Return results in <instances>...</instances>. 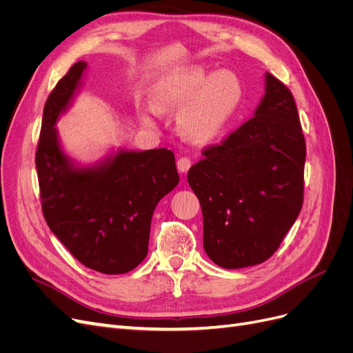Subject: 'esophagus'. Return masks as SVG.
<instances>
[{"instance_id":"obj_1","label":"esophagus","mask_w":353,"mask_h":353,"mask_svg":"<svg viewBox=\"0 0 353 353\" xmlns=\"http://www.w3.org/2000/svg\"><path fill=\"white\" fill-rule=\"evenodd\" d=\"M176 168L181 174H187L188 169L191 168V160L188 157H181L176 162Z\"/></svg>"}]
</instances>
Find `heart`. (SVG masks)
<instances>
[{"mask_svg":"<svg viewBox=\"0 0 353 353\" xmlns=\"http://www.w3.org/2000/svg\"><path fill=\"white\" fill-rule=\"evenodd\" d=\"M243 100V85L234 72L209 73L200 65L168 70L153 88V105L140 112L144 125H153L157 112L178 110V130L185 140L208 144L218 138Z\"/></svg>","mask_w":353,"mask_h":353,"instance_id":"obj_1","label":"heart"}]
</instances>
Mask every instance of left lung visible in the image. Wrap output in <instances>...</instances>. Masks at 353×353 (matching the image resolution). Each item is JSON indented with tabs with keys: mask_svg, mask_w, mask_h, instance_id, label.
Here are the masks:
<instances>
[{
	"mask_svg": "<svg viewBox=\"0 0 353 353\" xmlns=\"http://www.w3.org/2000/svg\"><path fill=\"white\" fill-rule=\"evenodd\" d=\"M253 114L187 175L201 206L203 248L227 270L271 258L303 203L301 121L292 92L268 72Z\"/></svg>",
	"mask_w": 353,
	"mask_h": 353,
	"instance_id": "left-lung-1",
	"label": "left lung"
}]
</instances>
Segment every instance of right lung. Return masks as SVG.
<instances>
[{
  "instance_id": "obj_1",
  "label": "right lung",
  "mask_w": 353,
  "mask_h": 353,
  "mask_svg": "<svg viewBox=\"0 0 353 353\" xmlns=\"http://www.w3.org/2000/svg\"><path fill=\"white\" fill-rule=\"evenodd\" d=\"M87 69V61L74 63L44 105L35 160L42 212L52 234L82 265L125 274L147 256L153 212L179 176L166 148H110L91 163L68 154L56 123L70 109Z\"/></svg>"
}]
</instances>
